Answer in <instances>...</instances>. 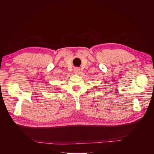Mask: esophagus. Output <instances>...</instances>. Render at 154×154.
I'll return each mask as SVG.
<instances>
[{
    "instance_id": "1",
    "label": "esophagus",
    "mask_w": 154,
    "mask_h": 154,
    "mask_svg": "<svg viewBox=\"0 0 154 154\" xmlns=\"http://www.w3.org/2000/svg\"><path fill=\"white\" fill-rule=\"evenodd\" d=\"M74 73L75 74H79L80 72V69L79 68H76L74 69Z\"/></svg>"
}]
</instances>
